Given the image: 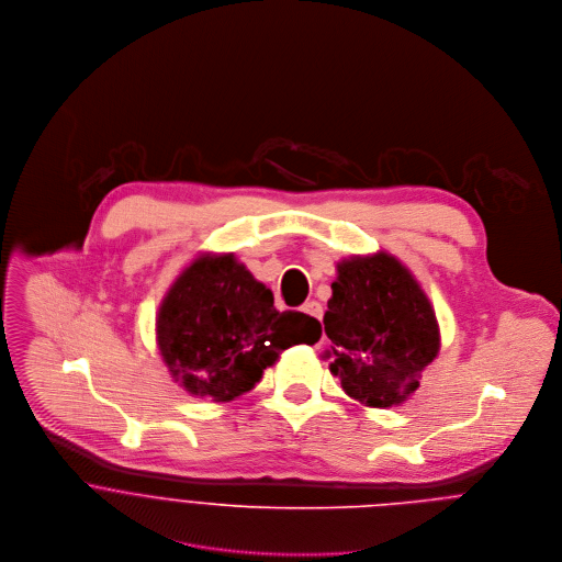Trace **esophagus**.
Returning <instances> with one entry per match:
<instances>
[{
    "label": "esophagus",
    "mask_w": 562,
    "mask_h": 562,
    "mask_svg": "<svg viewBox=\"0 0 562 562\" xmlns=\"http://www.w3.org/2000/svg\"><path fill=\"white\" fill-rule=\"evenodd\" d=\"M301 312L307 314V316H312V318H316V321H323V307H321L318 301H307V303L301 307Z\"/></svg>",
    "instance_id": "esophagus-1"
}]
</instances>
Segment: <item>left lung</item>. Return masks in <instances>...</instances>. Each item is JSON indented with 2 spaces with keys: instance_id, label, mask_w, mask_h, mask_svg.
<instances>
[{
  "instance_id": "left-lung-1",
  "label": "left lung",
  "mask_w": 562,
  "mask_h": 562,
  "mask_svg": "<svg viewBox=\"0 0 562 562\" xmlns=\"http://www.w3.org/2000/svg\"><path fill=\"white\" fill-rule=\"evenodd\" d=\"M325 334L329 371L367 407L405 403L440 351L436 312L416 277L394 255L376 250L338 261Z\"/></svg>"
}]
</instances>
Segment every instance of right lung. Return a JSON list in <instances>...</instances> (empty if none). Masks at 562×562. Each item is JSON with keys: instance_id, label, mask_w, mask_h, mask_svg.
Instances as JSON below:
<instances>
[{"instance_id": "right-lung-1", "label": "right lung", "mask_w": 562, "mask_h": 562, "mask_svg": "<svg viewBox=\"0 0 562 562\" xmlns=\"http://www.w3.org/2000/svg\"><path fill=\"white\" fill-rule=\"evenodd\" d=\"M321 338V323L277 312L272 292L233 252H200L168 288L157 312V347L191 396L228 403L294 345Z\"/></svg>"}]
</instances>
